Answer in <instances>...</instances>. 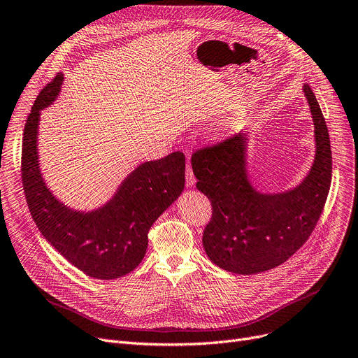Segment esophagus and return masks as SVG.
<instances>
[{"label":"esophagus","instance_id":"esophagus-1","mask_svg":"<svg viewBox=\"0 0 358 358\" xmlns=\"http://www.w3.org/2000/svg\"><path fill=\"white\" fill-rule=\"evenodd\" d=\"M185 184H187L189 187H192V185L196 184V177L193 174V169H192L190 164H187V166H185Z\"/></svg>","mask_w":358,"mask_h":358}]
</instances>
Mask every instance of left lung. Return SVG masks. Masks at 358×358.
Instances as JSON below:
<instances>
[{"label": "left lung", "mask_w": 358, "mask_h": 358, "mask_svg": "<svg viewBox=\"0 0 358 358\" xmlns=\"http://www.w3.org/2000/svg\"><path fill=\"white\" fill-rule=\"evenodd\" d=\"M316 133V159L297 189L260 194L244 168L245 137L229 136L199 148L192 155L196 187L212 203L203 231L208 257L228 272L253 275L288 260L312 234L328 197L332 152L326 121L315 93L304 86Z\"/></svg>", "instance_id": "obj_1"}]
</instances>
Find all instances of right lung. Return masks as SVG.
<instances>
[{"mask_svg":"<svg viewBox=\"0 0 358 358\" xmlns=\"http://www.w3.org/2000/svg\"><path fill=\"white\" fill-rule=\"evenodd\" d=\"M61 82L63 74L58 73L45 85L24 124L22 182L26 201L42 236L71 265L92 278L115 279L143 260L150 227L181 194L185 157L174 152L141 165L99 210L79 213L67 209L45 187L36 153L39 111L55 99Z\"/></svg>","mask_w":358,"mask_h":358,"instance_id":"right-lung-1","label":"right lung"}]
</instances>
